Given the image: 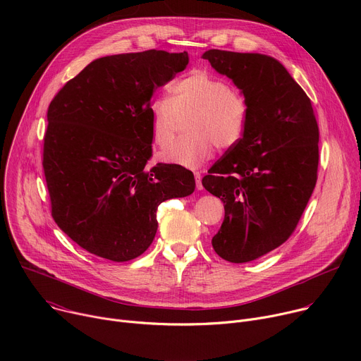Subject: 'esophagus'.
Here are the masks:
<instances>
[{
    "mask_svg": "<svg viewBox=\"0 0 361 361\" xmlns=\"http://www.w3.org/2000/svg\"><path fill=\"white\" fill-rule=\"evenodd\" d=\"M194 177H195V185H197V190H202V184H201V174H200V173H194Z\"/></svg>",
    "mask_w": 361,
    "mask_h": 361,
    "instance_id": "esophagus-1",
    "label": "esophagus"
}]
</instances>
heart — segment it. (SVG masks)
<instances>
[{
  "instance_id": "1",
  "label": "heart",
  "mask_w": 361,
  "mask_h": 361,
  "mask_svg": "<svg viewBox=\"0 0 361 361\" xmlns=\"http://www.w3.org/2000/svg\"><path fill=\"white\" fill-rule=\"evenodd\" d=\"M187 135L160 154L164 163L197 169L212 159L214 144L231 148L243 137L247 120L244 97L226 80L195 71L170 88V98H156L149 104L152 141L167 147L185 121Z\"/></svg>"
}]
</instances>
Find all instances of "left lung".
I'll use <instances>...</instances> for the list:
<instances>
[{
    "instance_id": "1",
    "label": "left lung",
    "mask_w": 361,
    "mask_h": 361,
    "mask_svg": "<svg viewBox=\"0 0 361 361\" xmlns=\"http://www.w3.org/2000/svg\"><path fill=\"white\" fill-rule=\"evenodd\" d=\"M202 59L247 102L241 140L201 181L224 202L214 251L230 263H247L281 245L297 227L317 181L319 127L310 98L276 59L221 49Z\"/></svg>"
}]
</instances>
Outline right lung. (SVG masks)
Wrapping results in <instances>:
<instances>
[{
    "instance_id": "1",
    "label": "right lung",
    "mask_w": 361,
    "mask_h": 361,
    "mask_svg": "<svg viewBox=\"0 0 361 361\" xmlns=\"http://www.w3.org/2000/svg\"><path fill=\"white\" fill-rule=\"evenodd\" d=\"M187 64V51L101 57L51 101L42 160L51 214L88 252L135 259L156 237L159 205L194 191L187 169L147 167L152 92Z\"/></svg>"
}]
</instances>
